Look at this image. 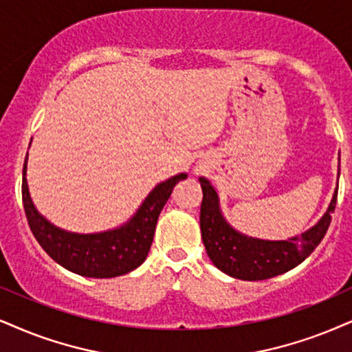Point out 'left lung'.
Returning a JSON list of instances; mask_svg holds the SVG:
<instances>
[{
    "mask_svg": "<svg viewBox=\"0 0 352 352\" xmlns=\"http://www.w3.org/2000/svg\"><path fill=\"white\" fill-rule=\"evenodd\" d=\"M203 188L199 226L208 256L216 268L243 281H261L296 268L312 253L327 234L335 211L338 186L327 212L300 237L287 240H261L235 230L221 212L219 198L209 180L199 179Z\"/></svg>",
    "mask_w": 352,
    "mask_h": 352,
    "instance_id": "obj_1",
    "label": "left lung"
}]
</instances>
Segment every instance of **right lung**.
I'll use <instances>...</instances> for the list:
<instances>
[{"label": "right lung", "mask_w": 352, "mask_h": 352, "mask_svg": "<svg viewBox=\"0 0 352 352\" xmlns=\"http://www.w3.org/2000/svg\"><path fill=\"white\" fill-rule=\"evenodd\" d=\"M25 173L28 157L22 168V203L34 237L58 265L87 278H115L130 273L143 263L164 204L172 195L173 186L186 179V173H179L159 184L146 197L136 214L117 229L74 234L56 228L40 214L30 198Z\"/></svg>", "instance_id": "obj_1"}]
</instances>
